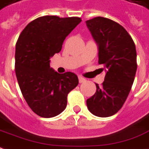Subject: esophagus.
I'll list each match as a JSON object with an SVG mask.
<instances>
[{
	"label": "esophagus",
	"mask_w": 149,
	"mask_h": 149,
	"mask_svg": "<svg viewBox=\"0 0 149 149\" xmlns=\"http://www.w3.org/2000/svg\"><path fill=\"white\" fill-rule=\"evenodd\" d=\"M79 83L81 84V83H84V82L86 81V79H85L84 78H83V77L79 76Z\"/></svg>",
	"instance_id": "1"
}]
</instances>
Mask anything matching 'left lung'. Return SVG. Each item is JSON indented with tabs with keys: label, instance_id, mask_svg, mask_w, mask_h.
Here are the masks:
<instances>
[{
	"label": "left lung",
	"instance_id": "obj_1",
	"mask_svg": "<svg viewBox=\"0 0 149 149\" xmlns=\"http://www.w3.org/2000/svg\"><path fill=\"white\" fill-rule=\"evenodd\" d=\"M98 47V64L106 71L102 86L87 99L88 109L99 117L115 115L126 100L137 70L136 49L132 38L115 21L96 17L86 21Z\"/></svg>",
	"mask_w": 149,
	"mask_h": 149
}]
</instances>
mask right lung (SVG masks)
I'll return each instance as SVG.
<instances>
[{"mask_svg":"<svg viewBox=\"0 0 149 149\" xmlns=\"http://www.w3.org/2000/svg\"><path fill=\"white\" fill-rule=\"evenodd\" d=\"M81 21L79 17H39L26 26L18 38V84L29 107L41 117L61 113L67 105L68 93L79 84L75 74H59L50 67V58L61 52L64 40Z\"/></svg>","mask_w":149,"mask_h":149,"instance_id":"obj_1","label":"right lung"}]
</instances>
